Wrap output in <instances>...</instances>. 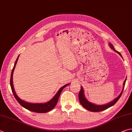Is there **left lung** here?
Masks as SVG:
<instances>
[{
  "label": "left lung",
  "mask_w": 132,
  "mask_h": 132,
  "mask_svg": "<svg viewBox=\"0 0 132 132\" xmlns=\"http://www.w3.org/2000/svg\"><path fill=\"white\" fill-rule=\"evenodd\" d=\"M109 45L110 47L111 48V49L113 50L115 52H117V53H118L119 55H120L122 58V56L121 53H119L118 51H117L116 50H115L113 45L111 44V43H109ZM126 81V78L124 82L123 83V88H122V91H121V92L120 93V94H119L118 96L116 98V99L112 100V101H111V102L109 103L102 104V105L95 104L94 103H90L88 101V100L86 99V97H85L84 90L83 88L82 87H81V89H80V92H79V94H78L79 100H80V104L82 105V106L84 107L85 109H86L88 110H89V111H92V112L102 111H103V110L107 109L108 108L111 107L113 106L114 104H116L118 100V99L120 98L122 93V92H123L125 85Z\"/></svg>",
  "instance_id": "left-lung-1"
}]
</instances>
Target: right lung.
<instances>
[{
  "label": "right lung",
  "mask_w": 132,
  "mask_h": 132,
  "mask_svg": "<svg viewBox=\"0 0 132 132\" xmlns=\"http://www.w3.org/2000/svg\"><path fill=\"white\" fill-rule=\"evenodd\" d=\"M19 56H20V55H19L18 56V58H16L15 63H14V66L13 70H12L11 74V77H10V86L11 88L12 92H13L14 97H15L16 100H17V102L21 105V106H22L23 107H24L25 109L29 110V111L38 112V113H45V112H47L50 111H51V110L52 109H54L55 106H56L57 102H58L59 96L61 95L62 90L64 88H65L66 86L69 85L70 84H68L64 85V86H63V87L60 88L59 90L58 91V92L56 93V95H55L48 102L42 103H28L27 102L24 101V100L21 99L18 96V95H16V93L15 92L14 85H13V81L14 70V69L15 68L16 64L17 63Z\"/></svg>",
  "instance_id": "obj_1"
}]
</instances>
